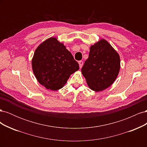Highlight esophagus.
<instances>
[{"instance_id": "34e87169", "label": "esophagus", "mask_w": 147, "mask_h": 147, "mask_svg": "<svg viewBox=\"0 0 147 147\" xmlns=\"http://www.w3.org/2000/svg\"><path fill=\"white\" fill-rule=\"evenodd\" d=\"M78 64H79V66H80V68H82V66H83V62L82 61H80L78 62Z\"/></svg>"}]
</instances>
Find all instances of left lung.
Returning a JSON list of instances; mask_svg holds the SVG:
<instances>
[{"label": "left lung", "instance_id": "left-lung-1", "mask_svg": "<svg viewBox=\"0 0 147 147\" xmlns=\"http://www.w3.org/2000/svg\"><path fill=\"white\" fill-rule=\"evenodd\" d=\"M120 69L118 53L104 39L90 47L88 58L82 73L92 90L100 91L110 86L116 80Z\"/></svg>", "mask_w": 147, "mask_h": 147}]
</instances>
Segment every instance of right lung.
<instances>
[{
	"label": "right lung",
	"instance_id": "right-lung-1",
	"mask_svg": "<svg viewBox=\"0 0 147 147\" xmlns=\"http://www.w3.org/2000/svg\"><path fill=\"white\" fill-rule=\"evenodd\" d=\"M34 74L38 82L53 91L62 88L79 65L63 43L51 37L35 50L32 60Z\"/></svg>",
	"mask_w": 147,
	"mask_h": 147
}]
</instances>
